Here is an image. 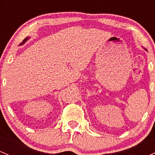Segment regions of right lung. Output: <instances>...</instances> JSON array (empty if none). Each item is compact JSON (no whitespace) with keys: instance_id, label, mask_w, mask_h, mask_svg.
I'll use <instances>...</instances> for the list:
<instances>
[{"instance_id":"obj_1","label":"right lung","mask_w":155,"mask_h":155,"mask_svg":"<svg viewBox=\"0 0 155 155\" xmlns=\"http://www.w3.org/2000/svg\"><path fill=\"white\" fill-rule=\"evenodd\" d=\"M28 38H25V39H24V40H23V41H22V43H21V44H24V42H25V41H27V40H28Z\"/></svg>"}]
</instances>
